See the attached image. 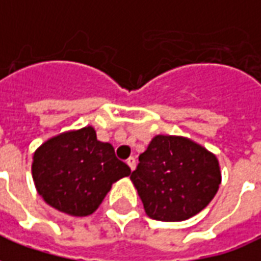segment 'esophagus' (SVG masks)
<instances>
[{"mask_svg":"<svg viewBox=\"0 0 261 261\" xmlns=\"http://www.w3.org/2000/svg\"><path fill=\"white\" fill-rule=\"evenodd\" d=\"M127 166L130 167L131 171H134V168H135V159H134V157H130V159L127 160Z\"/></svg>","mask_w":261,"mask_h":261,"instance_id":"1","label":"esophagus"}]
</instances>
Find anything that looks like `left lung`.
<instances>
[{
    "instance_id": "8db88e82",
    "label": "left lung",
    "mask_w": 261,
    "mask_h": 261,
    "mask_svg": "<svg viewBox=\"0 0 261 261\" xmlns=\"http://www.w3.org/2000/svg\"><path fill=\"white\" fill-rule=\"evenodd\" d=\"M130 179L150 219L182 222L201 212L222 184L218 157L180 135H156Z\"/></svg>"
}]
</instances>
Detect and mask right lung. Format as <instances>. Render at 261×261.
<instances>
[{"instance_id":"obj_1","label":"right lung","mask_w":261,"mask_h":261,"mask_svg":"<svg viewBox=\"0 0 261 261\" xmlns=\"http://www.w3.org/2000/svg\"><path fill=\"white\" fill-rule=\"evenodd\" d=\"M34 184L47 205L69 216H89L98 210L112 185L131 174L101 142L93 126L69 130L46 139L34 152Z\"/></svg>"}]
</instances>
